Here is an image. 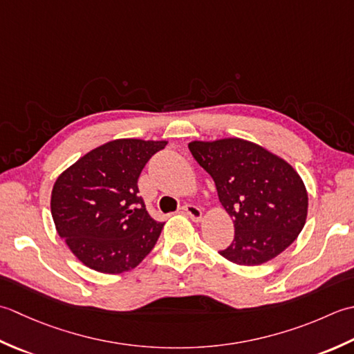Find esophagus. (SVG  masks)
Wrapping results in <instances>:
<instances>
[{
  "label": "esophagus",
  "instance_id": "obj_1",
  "mask_svg": "<svg viewBox=\"0 0 354 354\" xmlns=\"http://www.w3.org/2000/svg\"><path fill=\"white\" fill-rule=\"evenodd\" d=\"M183 212L189 217L192 221H200L201 220V209L194 206V205H185L183 207Z\"/></svg>",
  "mask_w": 354,
  "mask_h": 354
}]
</instances>
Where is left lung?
I'll list each match as a JSON object with an SVG mask.
<instances>
[{"instance_id":"1","label":"left lung","mask_w":354,"mask_h":354,"mask_svg":"<svg viewBox=\"0 0 354 354\" xmlns=\"http://www.w3.org/2000/svg\"><path fill=\"white\" fill-rule=\"evenodd\" d=\"M189 151L212 177L235 235L220 255L241 266L275 258L306 225L308 197L298 172L283 158L243 139L191 142Z\"/></svg>"}]
</instances>
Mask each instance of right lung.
<instances>
[{"label": "right lung", "mask_w": 354, "mask_h": 354, "mask_svg": "<svg viewBox=\"0 0 354 354\" xmlns=\"http://www.w3.org/2000/svg\"><path fill=\"white\" fill-rule=\"evenodd\" d=\"M167 142L119 139L90 151L57 177L52 217L57 234L86 268L102 273L134 269L160 236L137 180Z\"/></svg>", "instance_id": "right-lung-1"}]
</instances>
